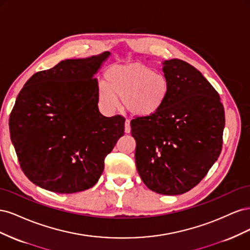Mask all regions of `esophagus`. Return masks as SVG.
<instances>
[{"label":"esophagus","mask_w":250,"mask_h":250,"mask_svg":"<svg viewBox=\"0 0 250 250\" xmlns=\"http://www.w3.org/2000/svg\"><path fill=\"white\" fill-rule=\"evenodd\" d=\"M131 131V127H130V121L126 120L125 121V132L129 133Z\"/></svg>","instance_id":"esophagus-1"}]
</instances>
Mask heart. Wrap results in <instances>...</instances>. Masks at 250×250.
<instances>
[{
    "mask_svg": "<svg viewBox=\"0 0 250 250\" xmlns=\"http://www.w3.org/2000/svg\"><path fill=\"white\" fill-rule=\"evenodd\" d=\"M171 84L166 74L151 67L130 63L115 65L105 74L98 89V100L104 108L113 110L122 100L125 109L137 117H150L167 103Z\"/></svg>",
    "mask_w": 250,
    "mask_h": 250,
    "instance_id": "obj_1",
    "label": "heart"
}]
</instances>
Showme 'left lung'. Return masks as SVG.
I'll list each match as a JSON object with an SVG mask.
<instances>
[{
  "instance_id": "1",
  "label": "left lung",
  "mask_w": 250,
  "mask_h": 250,
  "mask_svg": "<svg viewBox=\"0 0 250 250\" xmlns=\"http://www.w3.org/2000/svg\"><path fill=\"white\" fill-rule=\"evenodd\" d=\"M171 84L165 106L130 122L135 165L143 183L163 195L190 191L207 175L222 150L224 107L216 89L193 65L165 60Z\"/></svg>"
}]
</instances>
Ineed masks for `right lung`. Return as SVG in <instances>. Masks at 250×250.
Returning a JSON list of instances; mask_svg holds the SVG:
<instances>
[{
  "mask_svg": "<svg viewBox=\"0 0 250 250\" xmlns=\"http://www.w3.org/2000/svg\"><path fill=\"white\" fill-rule=\"evenodd\" d=\"M109 55L62 60L35 73L17 98L12 145L25 175L44 190L72 194L95 186L124 135L125 119L104 117L98 108L94 76Z\"/></svg>",
  "mask_w": 250,
  "mask_h": 250,
  "instance_id": "add662e5",
  "label": "right lung"
}]
</instances>
